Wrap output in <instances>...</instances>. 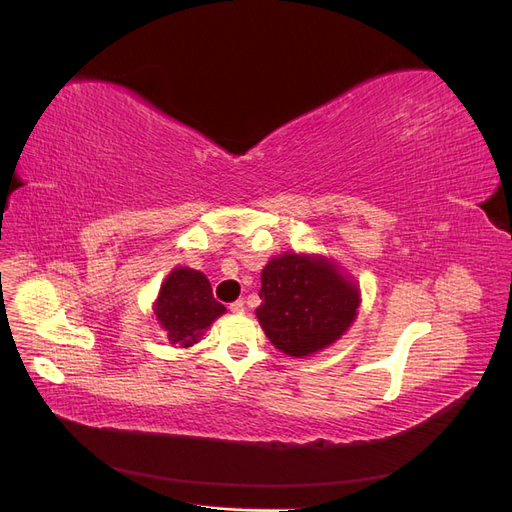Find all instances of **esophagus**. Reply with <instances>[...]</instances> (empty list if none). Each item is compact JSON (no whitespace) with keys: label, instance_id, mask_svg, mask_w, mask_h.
I'll return each mask as SVG.
<instances>
[{"label":"esophagus","instance_id":"1","mask_svg":"<svg viewBox=\"0 0 512 512\" xmlns=\"http://www.w3.org/2000/svg\"><path fill=\"white\" fill-rule=\"evenodd\" d=\"M231 313H242L244 311V300H235V303L229 305Z\"/></svg>","mask_w":512,"mask_h":512}]
</instances>
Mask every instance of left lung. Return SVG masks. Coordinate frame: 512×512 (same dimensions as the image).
I'll use <instances>...</instances> for the list:
<instances>
[{
	"instance_id": "8db88e82",
	"label": "left lung",
	"mask_w": 512,
	"mask_h": 512,
	"mask_svg": "<svg viewBox=\"0 0 512 512\" xmlns=\"http://www.w3.org/2000/svg\"><path fill=\"white\" fill-rule=\"evenodd\" d=\"M257 320L274 348L305 359L329 348L355 322L361 290L337 261L283 253L261 270Z\"/></svg>"
}]
</instances>
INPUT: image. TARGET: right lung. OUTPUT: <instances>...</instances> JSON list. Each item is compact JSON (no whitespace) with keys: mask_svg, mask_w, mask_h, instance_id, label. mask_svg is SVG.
<instances>
[{"mask_svg":"<svg viewBox=\"0 0 512 512\" xmlns=\"http://www.w3.org/2000/svg\"><path fill=\"white\" fill-rule=\"evenodd\" d=\"M225 311V305L214 298L205 274L188 266L170 270L153 303L155 320L166 331L168 342L179 348H190L199 342Z\"/></svg>","mask_w":512,"mask_h":512,"instance_id":"add662e5","label":"right lung"}]
</instances>
